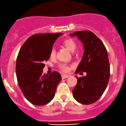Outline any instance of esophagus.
<instances>
[{
    "mask_svg": "<svg viewBox=\"0 0 126 126\" xmlns=\"http://www.w3.org/2000/svg\"><path fill=\"white\" fill-rule=\"evenodd\" d=\"M68 77H69V75H65V74L62 75V78H63V79H65V78H68Z\"/></svg>",
    "mask_w": 126,
    "mask_h": 126,
    "instance_id": "34e87169",
    "label": "esophagus"
}]
</instances>
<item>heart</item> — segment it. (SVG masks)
Returning a JSON list of instances; mask_svg holds the SVG:
<instances>
[{"mask_svg": "<svg viewBox=\"0 0 126 126\" xmlns=\"http://www.w3.org/2000/svg\"><path fill=\"white\" fill-rule=\"evenodd\" d=\"M63 45L71 52H73L75 51V49H76V47H77V43L75 42V40L71 38H67V39L64 40L63 42ZM56 55V51L54 48L51 50L50 52V57L51 58H54ZM59 68L63 72H68V70H69V67L68 65H67L66 64L64 63H61L59 65Z\"/></svg>", "mask_w": 126, "mask_h": 126, "instance_id": "heart-1", "label": "heart"}]
</instances>
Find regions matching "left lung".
<instances>
[{"label": "left lung", "instance_id": "8db88e82", "mask_svg": "<svg viewBox=\"0 0 126 126\" xmlns=\"http://www.w3.org/2000/svg\"><path fill=\"white\" fill-rule=\"evenodd\" d=\"M77 37L83 43L84 51L75 73L86 72V75L78 77L77 84L72 91L75 99L85 105L97 101L107 88L110 78L108 53L102 41L89 31H77L70 34Z\"/></svg>", "mask_w": 126, "mask_h": 126}]
</instances>
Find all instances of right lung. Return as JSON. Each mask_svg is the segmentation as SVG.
Returning <instances> with one entry per match:
<instances>
[{"mask_svg":"<svg viewBox=\"0 0 126 126\" xmlns=\"http://www.w3.org/2000/svg\"><path fill=\"white\" fill-rule=\"evenodd\" d=\"M63 33H36L21 47L16 65L17 79L25 97L35 105L49 103L55 95L62 78L58 72L43 73L56 40Z\"/></svg>","mask_w":126,"mask_h":126,"instance_id":"add662e5","label":"right lung"}]
</instances>
